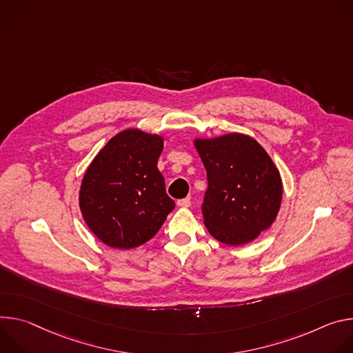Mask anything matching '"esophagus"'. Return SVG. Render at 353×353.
I'll use <instances>...</instances> for the list:
<instances>
[{
  "instance_id": "obj_1",
  "label": "esophagus",
  "mask_w": 353,
  "mask_h": 353,
  "mask_svg": "<svg viewBox=\"0 0 353 353\" xmlns=\"http://www.w3.org/2000/svg\"><path fill=\"white\" fill-rule=\"evenodd\" d=\"M176 205H178L179 208H189V206H190V199H189V198L179 199V201L176 202Z\"/></svg>"
}]
</instances>
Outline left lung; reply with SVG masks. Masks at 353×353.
Wrapping results in <instances>:
<instances>
[{"label": "left lung", "instance_id": "1", "mask_svg": "<svg viewBox=\"0 0 353 353\" xmlns=\"http://www.w3.org/2000/svg\"><path fill=\"white\" fill-rule=\"evenodd\" d=\"M194 147L208 174L202 205L206 228L227 245L251 243L279 213L283 194L279 170L247 134L194 139Z\"/></svg>", "mask_w": 353, "mask_h": 353}]
</instances>
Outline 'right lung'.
Masks as SVG:
<instances>
[{
	"mask_svg": "<svg viewBox=\"0 0 353 353\" xmlns=\"http://www.w3.org/2000/svg\"><path fill=\"white\" fill-rule=\"evenodd\" d=\"M164 139L139 129L113 136L87 168L80 209L97 239L130 250L151 240L175 203L157 168Z\"/></svg>",
	"mask_w": 353,
	"mask_h": 353,
	"instance_id": "right-lung-1",
	"label": "right lung"
}]
</instances>
